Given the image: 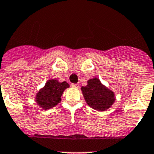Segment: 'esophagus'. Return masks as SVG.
<instances>
[{"label":"esophagus","mask_w":154,"mask_h":154,"mask_svg":"<svg viewBox=\"0 0 154 154\" xmlns=\"http://www.w3.org/2000/svg\"><path fill=\"white\" fill-rule=\"evenodd\" d=\"M71 86L73 87V88H79V85H77V84H72Z\"/></svg>","instance_id":"esophagus-1"}]
</instances>
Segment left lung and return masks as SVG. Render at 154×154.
<instances>
[{"instance_id":"left-lung-1","label":"left lung","mask_w":154,"mask_h":154,"mask_svg":"<svg viewBox=\"0 0 154 154\" xmlns=\"http://www.w3.org/2000/svg\"><path fill=\"white\" fill-rule=\"evenodd\" d=\"M88 85L81 87V91L85 100L91 109L103 112L113 105L116 101L114 91L104 85L97 77L88 81Z\"/></svg>"}]
</instances>
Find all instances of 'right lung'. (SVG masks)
<instances>
[{"label":"right lung","instance_id":"add662e5","mask_svg":"<svg viewBox=\"0 0 154 154\" xmlns=\"http://www.w3.org/2000/svg\"><path fill=\"white\" fill-rule=\"evenodd\" d=\"M68 88L69 85L66 81L60 82L57 79H49L45 86L37 91L35 101L42 110L52 109L60 102L63 93Z\"/></svg>","mask_w":154,"mask_h":154}]
</instances>
